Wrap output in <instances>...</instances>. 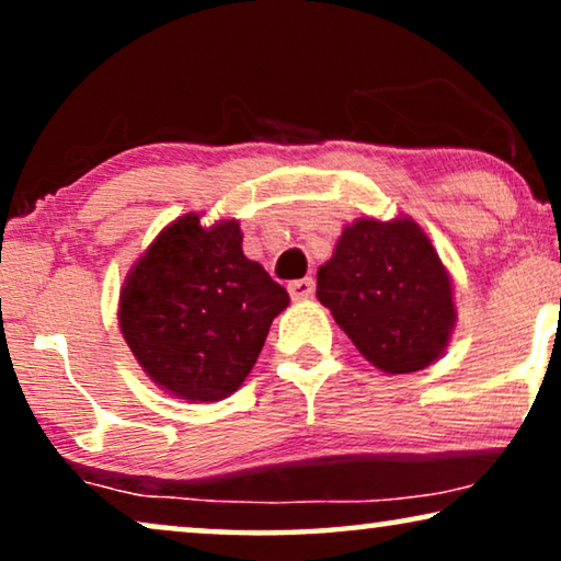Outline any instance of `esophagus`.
Instances as JSON below:
<instances>
[{"label":"esophagus","instance_id":"obj_1","mask_svg":"<svg viewBox=\"0 0 561 561\" xmlns=\"http://www.w3.org/2000/svg\"><path fill=\"white\" fill-rule=\"evenodd\" d=\"M313 286H317V283H313V278H298V280H290L288 283V294H290V298H311L313 296Z\"/></svg>","mask_w":561,"mask_h":561}]
</instances>
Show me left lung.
<instances>
[{
    "label": "left lung",
    "instance_id": "obj_1",
    "mask_svg": "<svg viewBox=\"0 0 561 561\" xmlns=\"http://www.w3.org/2000/svg\"><path fill=\"white\" fill-rule=\"evenodd\" d=\"M319 301L382 373H416L455 329L451 280L416 221L357 219L317 275Z\"/></svg>",
    "mask_w": 561,
    "mask_h": 561
}]
</instances>
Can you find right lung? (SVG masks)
Returning <instances> with one entry per match:
<instances>
[{"label":"right lung","mask_w":561,"mask_h":561,"mask_svg":"<svg viewBox=\"0 0 561 561\" xmlns=\"http://www.w3.org/2000/svg\"><path fill=\"white\" fill-rule=\"evenodd\" d=\"M288 294L244 257L234 219H175L129 271L119 329L142 370L186 401L232 396L257 363Z\"/></svg>","instance_id":"add662e5"}]
</instances>
